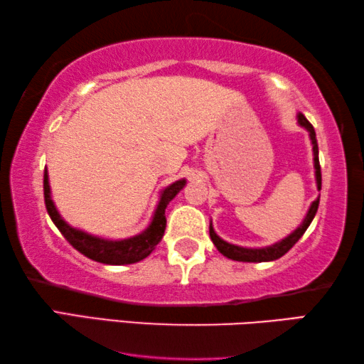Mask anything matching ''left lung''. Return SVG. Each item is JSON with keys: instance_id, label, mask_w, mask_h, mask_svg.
<instances>
[{"instance_id": "1", "label": "left lung", "mask_w": 364, "mask_h": 364, "mask_svg": "<svg viewBox=\"0 0 364 364\" xmlns=\"http://www.w3.org/2000/svg\"><path fill=\"white\" fill-rule=\"evenodd\" d=\"M299 124L301 127H305L309 134V140H311V145H313V156H314L313 158L314 159V176H316L318 190H321V166H319V158H318L319 151H318L316 132H314V127L309 124L308 119L303 116L301 112H299ZM318 206H319V198L313 201L306 213L305 219H303V223L294 232H291L290 235L282 238L281 242L274 243V245H269V247H264V248H245V247L232 245V243L223 240V238L219 237L216 232H214L213 224H210V237H211L214 245H216V248L219 250V253H223L224 256H228V258H230V259L243 261V263H264V261H274V259H279L281 256H284L291 247L295 245L296 242L300 240L301 235L305 234L306 229L309 228V224H311L313 218L316 216Z\"/></svg>"}]
</instances>
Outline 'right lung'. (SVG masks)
I'll return each instance as SVG.
<instances>
[{
	"mask_svg": "<svg viewBox=\"0 0 364 364\" xmlns=\"http://www.w3.org/2000/svg\"><path fill=\"white\" fill-rule=\"evenodd\" d=\"M186 178H181V181H176L174 183H171L169 187H166L163 192H161L158 206L156 210H154L150 225H148L143 232H140V234L129 238H122V240H109V238L95 237L65 223L61 218V214L58 213L55 203H53L46 169L43 176V192L46 211L50 214L51 221L55 223V225L64 235L65 240H68L77 252H80L82 255H85L87 258H90L93 261H98V263L121 266L139 263V261L145 259L146 256L156 248L161 238L164 235L166 208L171 203V200L186 187Z\"/></svg>",
	"mask_w": 364,
	"mask_h": 364,
	"instance_id": "right-lung-1",
	"label": "right lung"
}]
</instances>
